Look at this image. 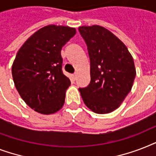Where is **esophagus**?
Returning <instances> with one entry per match:
<instances>
[{
	"label": "esophagus",
	"instance_id": "34e87169",
	"mask_svg": "<svg viewBox=\"0 0 156 156\" xmlns=\"http://www.w3.org/2000/svg\"><path fill=\"white\" fill-rule=\"evenodd\" d=\"M76 78H77V73H73V80H76Z\"/></svg>",
	"mask_w": 156,
	"mask_h": 156
}]
</instances>
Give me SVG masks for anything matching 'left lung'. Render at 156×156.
Returning <instances> with one entry per match:
<instances>
[{
  "label": "left lung",
  "instance_id": "8db88e82",
  "mask_svg": "<svg viewBox=\"0 0 156 156\" xmlns=\"http://www.w3.org/2000/svg\"><path fill=\"white\" fill-rule=\"evenodd\" d=\"M90 63V82L79 88L83 102L94 112L109 113L123 102L135 78L133 59L126 46L100 26L80 27Z\"/></svg>",
  "mask_w": 156,
  "mask_h": 156
}]
</instances>
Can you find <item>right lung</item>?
<instances>
[{
    "label": "right lung",
    "mask_w": 156,
    "mask_h": 156,
    "mask_svg": "<svg viewBox=\"0 0 156 156\" xmlns=\"http://www.w3.org/2000/svg\"><path fill=\"white\" fill-rule=\"evenodd\" d=\"M74 28L49 25L33 34L18 50L12 66L14 85L28 106L42 114L62 108L70 80L63 73L61 48Z\"/></svg>",
    "instance_id": "add662e5"
}]
</instances>
